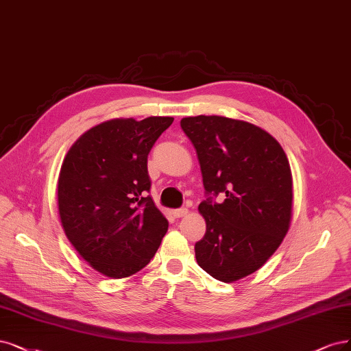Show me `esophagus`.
<instances>
[{
    "label": "esophagus",
    "mask_w": 351,
    "mask_h": 351,
    "mask_svg": "<svg viewBox=\"0 0 351 351\" xmlns=\"http://www.w3.org/2000/svg\"><path fill=\"white\" fill-rule=\"evenodd\" d=\"M189 213V210L186 209V208H180V209H176V210H173V215H174V217H183V216H186Z\"/></svg>",
    "instance_id": "34e87169"
}]
</instances>
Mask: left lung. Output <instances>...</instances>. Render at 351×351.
Returning <instances> with one entry per match:
<instances>
[{
	"label": "left lung",
	"instance_id": "1",
	"mask_svg": "<svg viewBox=\"0 0 351 351\" xmlns=\"http://www.w3.org/2000/svg\"><path fill=\"white\" fill-rule=\"evenodd\" d=\"M180 125L196 149L208 196L199 204L206 234L195 245L196 260L232 283L257 271L289 231L291 165L279 142L244 120L200 114ZM217 195L222 204L213 200Z\"/></svg>",
	"mask_w": 351,
	"mask_h": 351
}]
</instances>
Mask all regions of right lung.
Wrapping results in <instances>:
<instances>
[{
	"instance_id": "obj_1",
	"label": "right lung",
	"mask_w": 351,
	"mask_h": 351,
	"mask_svg": "<svg viewBox=\"0 0 351 351\" xmlns=\"http://www.w3.org/2000/svg\"><path fill=\"white\" fill-rule=\"evenodd\" d=\"M173 120H107L81 135L60 167L58 209L65 235L94 270L112 279L142 270L168 229L147 196L148 154Z\"/></svg>"
}]
</instances>
